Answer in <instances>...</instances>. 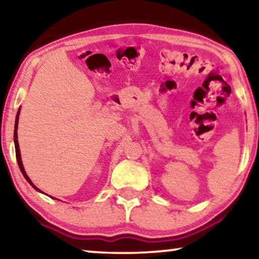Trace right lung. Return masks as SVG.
Here are the masks:
<instances>
[{
  "mask_svg": "<svg viewBox=\"0 0 259 259\" xmlns=\"http://www.w3.org/2000/svg\"><path fill=\"white\" fill-rule=\"evenodd\" d=\"M19 114H20V109H19V112H17V115H16V120H15V131H14V141H15V151H16V160H17V164H19V167H20V169H21V172H22V175L24 176V178L27 179V182L30 184L31 186L34 187L35 190H37V191H40L37 189L36 186L34 185L33 183H31V180L28 178V176L26 175V171H24V168H23V165H22V160H21V155H20V147H19V141H17V123H19Z\"/></svg>",
  "mask_w": 259,
  "mask_h": 259,
  "instance_id": "1",
  "label": "right lung"
}]
</instances>
